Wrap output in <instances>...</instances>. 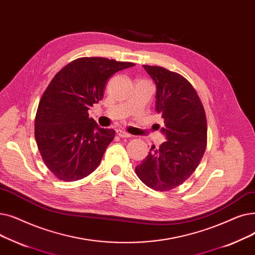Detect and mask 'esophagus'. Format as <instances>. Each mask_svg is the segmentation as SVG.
Returning <instances> with one entry per match:
<instances>
[{"mask_svg":"<svg viewBox=\"0 0 255 255\" xmlns=\"http://www.w3.org/2000/svg\"><path fill=\"white\" fill-rule=\"evenodd\" d=\"M116 134L120 138H129L130 137V135L128 134V132H127L126 130H123V129H117L116 130Z\"/></svg>","mask_w":255,"mask_h":255,"instance_id":"obj_1","label":"esophagus"}]
</instances>
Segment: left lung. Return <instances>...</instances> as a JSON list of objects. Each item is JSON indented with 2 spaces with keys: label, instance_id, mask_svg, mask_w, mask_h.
<instances>
[{
  "label": "left lung",
  "instance_id": "1",
  "mask_svg": "<svg viewBox=\"0 0 255 255\" xmlns=\"http://www.w3.org/2000/svg\"><path fill=\"white\" fill-rule=\"evenodd\" d=\"M155 84V111L162 115L166 141L152 146L136 167L138 177L155 191L181 185L199 165L207 147V118L198 94L183 76L160 66L143 65Z\"/></svg>",
  "mask_w": 255,
  "mask_h": 255
}]
</instances>
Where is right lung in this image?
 <instances>
[{"instance_id":"obj_1","label":"right lung","mask_w":255,"mask_h":255,"mask_svg":"<svg viewBox=\"0 0 255 255\" xmlns=\"http://www.w3.org/2000/svg\"><path fill=\"white\" fill-rule=\"evenodd\" d=\"M134 65L84 57L68 63L51 81L36 113L35 139L43 162L59 179H82L99 167L115 130L100 128L88 110L103 99L112 75Z\"/></svg>"}]
</instances>
